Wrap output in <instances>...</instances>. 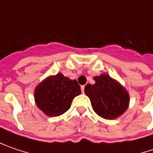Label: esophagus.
Listing matches in <instances>:
<instances>
[{"mask_svg":"<svg viewBox=\"0 0 153 153\" xmlns=\"http://www.w3.org/2000/svg\"><path fill=\"white\" fill-rule=\"evenodd\" d=\"M84 90H85V85H81V92H82L83 94H84V92H85Z\"/></svg>","mask_w":153,"mask_h":153,"instance_id":"obj_1","label":"esophagus"}]
</instances>
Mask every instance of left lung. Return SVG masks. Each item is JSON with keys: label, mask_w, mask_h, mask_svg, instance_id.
I'll use <instances>...</instances> for the list:
<instances>
[{"label": "left lung", "mask_w": 153, "mask_h": 153, "mask_svg": "<svg viewBox=\"0 0 153 153\" xmlns=\"http://www.w3.org/2000/svg\"><path fill=\"white\" fill-rule=\"evenodd\" d=\"M94 79L95 84L85 86V94L91 100L94 112L106 120L120 116L128 107L127 92L107 74L96 76Z\"/></svg>", "instance_id": "left-lung-1"}]
</instances>
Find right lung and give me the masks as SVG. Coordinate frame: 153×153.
<instances>
[{
  "instance_id": "1",
  "label": "right lung",
  "mask_w": 153,
  "mask_h": 153,
  "mask_svg": "<svg viewBox=\"0 0 153 153\" xmlns=\"http://www.w3.org/2000/svg\"><path fill=\"white\" fill-rule=\"evenodd\" d=\"M77 80L69 79L61 74L46 79L34 92L37 106L48 116H59L70 108L75 96L80 94Z\"/></svg>"
}]
</instances>
